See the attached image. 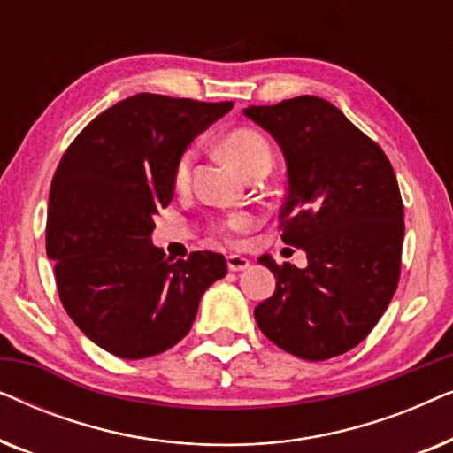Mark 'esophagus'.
<instances>
[{
  "instance_id": "1",
  "label": "esophagus",
  "mask_w": 453,
  "mask_h": 453,
  "mask_svg": "<svg viewBox=\"0 0 453 453\" xmlns=\"http://www.w3.org/2000/svg\"><path fill=\"white\" fill-rule=\"evenodd\" d=\"M226 265L231 272H241V270H247L250 268V259L243 257V256H237V253H233V256L226 257Z\"/></svg>"
}]
</instances>
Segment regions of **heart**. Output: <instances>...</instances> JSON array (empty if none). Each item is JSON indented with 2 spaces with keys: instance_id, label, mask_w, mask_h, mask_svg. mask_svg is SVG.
Segmentation results:
<instances>
[{
  "instance_id": "heart-1",
  "label": "heart",
  "mask_w": 453,
  "mask_h": 453,
  "mask_svg": "<svg viewBox=\"0 0 453 453\" xmlns=\"http://www.w3.org/2000/svg\"><path fill=\"white\" fill-rule=\"evenodd\" d=\"M222 152L237 169L247 177L250 173L257 169H270L272 166V150L268 142L264 140L262 134L253 132V129H234L222 140ZM194 150H185L181 158L175 165V188L179 191H185L189 188L191 169H194ZM251 226V219L245 214L231 216L226 222L219 225V231H245Z\"/></svg>"
}]
</instances>
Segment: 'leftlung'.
I'll use <instances>...</instances> for the list:
<instances>
[{"label": "left lung", "instance_id": "left-lung-1", "mask_svg": "<svg viewBox=\"0 0 453 453\" xmlns=\"http://www.w3.org/2000/svg\"><path fill=\"white\" fill-rule=\"evenodd\" d=\"M243 115L265 129L287 163L278 225L307 265L257 259L276 290L256 307L265 338L305 361L338 357L367 338L400 280L404 206L380 146L319 96H296Z\"/></svg>", "mask_w": 453, "mask_h": 453}]
</instances>
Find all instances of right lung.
<instances>
[{"label": "right lung", "instance_id": "add662e5", "mask_svg": "<svg viewBox=\"0 0 453 453\" xmlns=\"http://www.w3.org/2000/svg\"><path fill=\"white\" fill-rule=\"evenodd\" d=\"M233 103L129 96L67 148L49 191L47 256L65 311L111 355L169 350L194 324L202 295L226 276L225 256L165 257L154 216L175 194V165Z\"/></svg>", "mask_w": 453, "mask_h": 453}]
</instances>
